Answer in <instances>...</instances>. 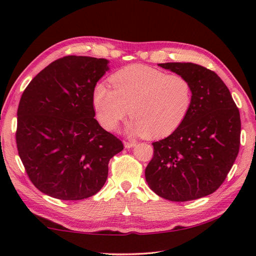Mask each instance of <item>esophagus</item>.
I'll return each mask as SVG.
<instances>
[{
    "label": "esophagus",
    "instance_id": "obj_1",
    "mask_svg": "<svg viewBox=\"0 0 256 256\" xmlns=\"http://www.w3.org/2000/svg\"><path fill=\"white\" fill-rule=\"evenodd\" d=\"M124 146L126 148H130L136 146V141H132V140H124Z\"/></svg>",
    "mask_w": 256,
    "mask_h": 256
}]
</instances>
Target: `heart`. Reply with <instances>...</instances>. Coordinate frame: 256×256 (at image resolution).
<instances>
[{
	"mask_svg": "<svg viewBox=\"0 0 256 256\" xmlns=\"http://www.w3.org/2000/svg\"><path fill=\"white\" fill-rule=\"evenodd\" d=\"M110 82L114 89L98 82L92 93L98 120L110 132L129 114L132 134L164 136L182 124L192 106V84L182 74L134 64L117 70Z\"/></svg>",
	"mask_w": 256,
	"mask_h": 256,
	"instance_id": "b5f03b06",
	"label": "heart"
}]
</instances>
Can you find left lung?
I'll use <instances>...</instances> for the list:
<instances>
[{"label":"left lung","instance_id":"left-lung-1","mask_svg":"<svg viewBox=\"0 0 256 256\" xmlns=\"http://www.w3.org/2000/svg\"><path fill=\"white\" fill-rule=\"evenodd\" d=\"M158 65L189 79L193 101L175 132L152 143L154 153L146 179L151 190L166 200H196L220 188L238 156L239 108L213 70L193 63Z\"/></svg>","mask_w":256,"mask_h":256}]
</instances>
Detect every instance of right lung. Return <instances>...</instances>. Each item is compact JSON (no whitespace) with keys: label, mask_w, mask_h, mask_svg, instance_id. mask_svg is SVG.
Instances as JSON below:
<instances>
[{"label":"right lung","mask_w":256,"mask_h":256,"mask_svg":"<svg viewBox=\"0 0 256 256\" xmlns=\"http://www.w3.org/2000/svg\"><path fill=\"white\" fill-rule=\"evenodd\" d=\"M108 60L68 55L30 81L17 110L16 144L36 189L65 201L101 190L122 142L94 118L93 88Z\"/></svg>","instance_id":"right-lung-1"}]
</instances>
